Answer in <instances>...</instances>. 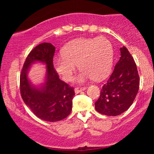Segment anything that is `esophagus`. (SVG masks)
I'll return each instance as SVG.
<instances>
[{
  "instance_id": "obj_1",
  "label": "esophagus",
  "mask_w": 154,
  "mask_h": 154,
  "mask_svg": "<svg viewBox=\"0 0 154 154\" xmlns=\"http://www.w3.org/2000/svg\"><path fill=\"white\" fill-rule=\"evenodd\" d=\"M87 89V88L86 87H77V88H75V93H80L81 91H85V90H86Z\"/></svg>"
}]
</instances>
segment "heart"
<instances>
[{"instance_id":"b5f03b06","label":"heart","mask_w":154,"mask_h":154,"mask_svg":"<svg viewBox=\"0 0 154 154\" xmlns=\"http://www.w3.org/2000/svg\"><path fill=\"white\" fill-rule=\"evenodd\" d=\"M114 51L107 38H80L63 47L62 56L55 57L54 67L66 82L72 79L77 64L81 69L77 79L84 82L88 79L100 80L112 70Z\"/></svg>"}]
</instances>
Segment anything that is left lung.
Here are the masks:
<instances>
[{"label": "left lung", "mask_w": 154, "mask_h": 154, "mask_svg": "<svg viewBox=\"0 0 154 154\" xmlns=\"http://www.w3.org/2000/svg\"><path fill=\"white\" fill-rule=\"evenodd\" d=\"M120 51L121 57L95 103L96 111L104 115L117 116L128 110L139 90L140 77L133 57L127 48Z\"/></svg>", "instance_id": "left-lung-1"}]
</instances>
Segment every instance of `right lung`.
I'll use <instances>...</instances> for the list:
<instances>
[{"instance_id":"add662e5","label":"right lung","mask_w":154,"mask_h":154,"mask_svg":"<svg viewBox=\"0 0 154 154\" xmlns=\"http://www.w3.org/2000/svg\"><path fill=\"white\" fill-rule=\"evenodd\" d=\"M54 54L55 47L51 43L39 44L28 54L20 74V93L24 102L38 118L51 122L69 115L75 95L74 88L59 79L54 67ZM37 60L47 66V82L41 89L32 87L26 76L31 63Z\"/></svg>"}]
</instances>
